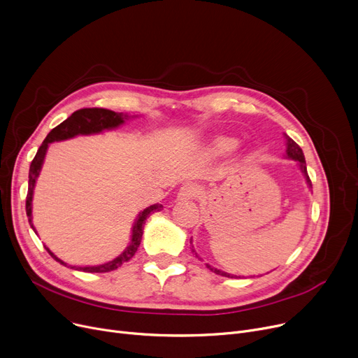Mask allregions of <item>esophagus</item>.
Returning a JSON list of instances; mask_svg holds the SVG:
<instances>
[{
  "instance_id": "1",
  "label": "esophagus",
  "mask_w": 358,
  "mask_h": 358,
  "mask_svg": "<svg viewBox=\"0 0 358 358\" xmlns=\"http://www.w3.org/2000/svg\"><path fill=\"white\" fill-rule=\"evenodd\" d=\"M200 194H201V189L199 185L184 184L177 194V199L181 201H187V200H194V199L200 197Z\"/></svg>"
}]
</instances>
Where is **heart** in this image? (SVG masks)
Wrapping results in <instances>:
<instances>
[{
	"mask_svg": "<svg viewBox=\"0 0 358 358\" xmlns=\"http://www.w3.org/2000/svg\"><path fill=\"white\" fill-rule=\"evenodd\" d=\"M236 139L229 138V136H216L212 143H210V150L215 155H223L231 152L232 149L236 146Z\"/></svg>",
	"mask_w": 358,
	"mask_h": 358,
	"instance_id": "heart-1",
	"label": "heart"
}]
</instances>
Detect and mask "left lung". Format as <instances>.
Here are the masks:
<instances>
[{
  "label": "left lung",
  "mask_w": 358,
  "mask_h": 358,
  "mask_svg": "<svg viewBox=\"0 0 358 358\" xmlns=\"http://www.w3.org/2000/svg\"><path fill=\"white\" fill-rule=\"evenodd\" d=\"M286 158H290V159H294V161H297L299 162V166H300V169H302V173H303V176H305V178H306V182H308V185L309 187H312V181H310V178H309V176H308V169H306V161H305V155H303V150H302V148H300L292 138H289V136H286ZM192 242V241H190ZM193 252H196L194 250H193ZM196 257H197V254H196ZM208 266V268L209 270H212L213 273H216V274H219V275H223V277H235V275H232V274H228V273H224V271H220V270H217V268H215V267H210L209 264H206Z\"/></svg>",
  "instance_id": "left-lung-1"
}]
</instances>
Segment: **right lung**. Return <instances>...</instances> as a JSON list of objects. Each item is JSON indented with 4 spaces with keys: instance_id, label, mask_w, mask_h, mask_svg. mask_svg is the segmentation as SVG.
I'll return each mask as SVG.
<instances>
[{
    "instance_id": "add662e5",
    "label": "right lung",
    "mask_w": 358,
    "mask_h": 358,
    "mask_svg": "<svg viewBox=\"0 0 358 358\" xmlns=\"http://www.w3.org/2000/svg\"><path fill=\"white\" fill-rule=\"evenodd\" d=\"M126 119H127V115H123V113L111 111V110H107V108H97V107L81 108V110L73 111L66 120H64L61 124H58L55 129H52L49 131V135L43 141L41 148L37 149V154L33 158V161L30 164V169H29V190H27V197H26V213H27V217H29L30 227L33 228L34 232H36V229H34L33 222H31L33 190H34L36 180L41 174V169H42V165H43V159H45L49 143L71 139V138L78 136V135L100 134V131H103V130H110V129H115V127L123 124ZM161 208H162L161 204H152V206H149V208L143 209L138 215V217L134 223V229H131V238H130L129 245L126 247V250L119 257H116L115 259H111V261H108V262H106V264H101V266H88V267H77V268L72 267V268L81 270V271H85V273H107V271H113V270L119 268L120 266H123L124 262H127L131 257L135 255V252L138 251V248L141 245L145 220L149 217L150 213L159 212ZM45 248L52 255V258L55 261L61 262L62 266H66V262H64L62 259L56 257L53 252H50V250L48 247H45Z\"/></svg>"
}]
</instances>
